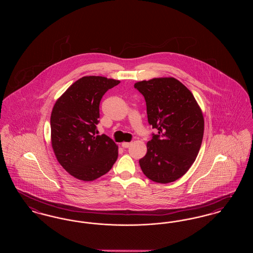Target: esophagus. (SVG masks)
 Wrapping results in <instances>:
<instances>
[{
  "label": "esophagus",
  "mask_w": 253,
  "mask_h": 253,
  "mask_svg": "<svg viewBox=\"0 0 253 253\" xmlns=\"http://www.w3.org/2000/svg\"><path fill=\"white\" fill-rule=\"evenodd\" d=\"M130 145H131V142H123L121 146H122V148H124V149H127V148H129L130 147Z\"/></svg>",
  "instance_id": "34e87169"
}]
</instances>
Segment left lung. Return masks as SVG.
I'll return each instance as SVG.
<instances>
[{
    "label": "left lung",
    "mask_w": 253,
    "mask_h": 253,
    "mask_svg": "<svg viewBox=\"0 0 253 253\" xmlns=\"http://www.w3.org/2000/svg\"><path fill=\"white\" fill-rule=\"evenodd\" d=\"M144 96L152 133L139 159L145 175L157 183L177 180L193 165L204 134V119L192 92L174 78L136 83Z\"/></svg>",
    "instance_id": "obj_1"
}]
</instances>
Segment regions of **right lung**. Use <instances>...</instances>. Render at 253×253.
Wrapping results in <instances>:
<instances>
[{
    "mask_svg": "<svg viewBox=\"0 0 253 253\" xmlns=\"http://www.w3.org/2000/svg\"><path fill=\"white\" fill-rule=\"evenodd\" d=\"M121 82L84 77L55 103L51 119L52 147L60 165L74 177L95 180L108 172L118 159V146L106 134L97 135L99 103Z\"/></svg>",
    "mask_w": 253,
    "mask_h": 253,
    "instance_id": "add662e5",
    "label": "right lung"
}]
</instances>
